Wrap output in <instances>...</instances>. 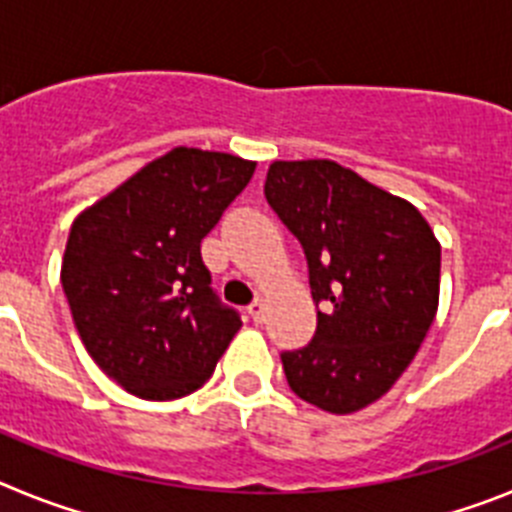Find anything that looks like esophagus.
I'll use <instances>...</instances> for the list:
<instances>
[{
  "label": "esophagus",
  "mask_w": 512,
  "mask_h": 512,
  "mask_svg": "<svg viewBox=\"0 0 512 512\" xmlns=\"http://www.w3.org/2000/svg\"><path fill=\"white\" fill-rule=\"evenodd\" d=\"M248 315H251L253 323H261L266 318V300H253L248 305Z\"/></svg>",
  "instance_id": "34e87169"
}]
</instances>
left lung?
Returning a JSON list of instances; mask_svg holds the SVG:
<instances>
[{
	"instance_id": "8db88e82",
	"label": "left lung",
	"mask_w": 512,
	"mask_h": 512,
	"mask_svg": "<svg viewBox=\"0 0 512 512\" xmlns=\"http://www.w3.org/2000/svg\"><path fill=\"white\" fill-rule=\"evenodd\" d=\"M266 202L297 235L318 330L284 351L297 397L333 415L392 390L438 310L441 243L415 205L328 158L274 161Z\"/></svg>"
}]
</instances>
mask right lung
<instances>
[{
	"label": "right lung",
	"mask_w": 512,
	"mask_h": 512,
	"mask_svg": "<svg viewBox=\"0 0 512 512\" xmlns=\"http://www.w3.org/2000/svg\"><path fill=\"white\" fill-rule=\"evenodd\" d=\"M256 161L179 146L71 225L61 284L94 364L143 400L200 390L241 330L217 302L200 243Z\"/></svg>",
	"instance_id": "obj_1"
}]
</instances>
